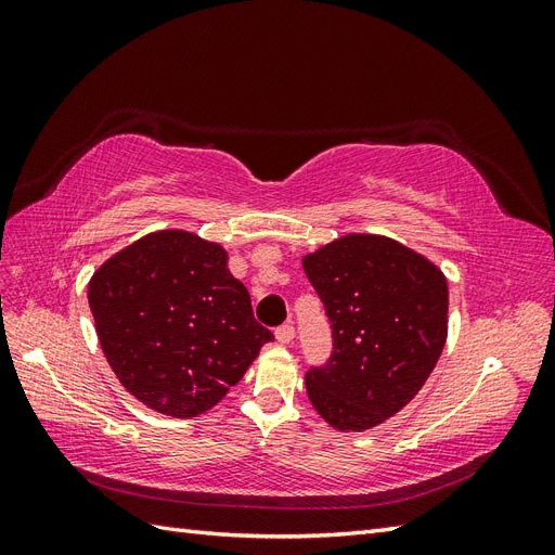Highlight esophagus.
I'll return each instance as SVG.
<instances>
[{"instance_id": "esophagus-1", "label": "esophagus", "mask_w": 555, "mask_h": 555, "mask_svg": "<svg viewBox=\"0 0 555 555\" xmlns=\"http://www.w3.org/2000/svg\"><path fill=\"white\" fill-rule=\"evenodd\" d=\"M275 338L278 343L282 345H289L294 340V326L292 324H282L278 331H275Z\"/></svg>"}]
</instances>
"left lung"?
Returning a JSON list of instances; mask_svg holds the SVG:
<instances>
[{
	"label": "left lung",
	"instance_id": "obj_1",
	"mask_svg": "<svg viewBox=\"0 0 555 555\" xmlns=\"http://www.w3.org/2000/svg\"><path fill=\"white\" fill-rule=\"evenodd\" d=\"M331 322V359L310 367L314 410L338 430H367L422 391L447 340V278L391 238L349 233L304 257Z\"/></svg>",
	"mask_w": 555,
	"mask_h": 555
}]
</instances>
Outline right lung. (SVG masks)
Returning <instances> with one entry per match:
<instances>
[{"label":"right lung","mask_w":555,"mask_h":555,"mask_svg":"<svg viewBox=\"0 0 555 555\" xmlns=\"http://www.w3.org/2000/svg\"><path fill=\"white\" fill-rule=\"evenodd\" d=\"M222 245L166 229L99 266L88 300L125 389L173 418L208 412L273 340Z\"/></svg>","instance_id":"right-lung-1"}]
</instances>
